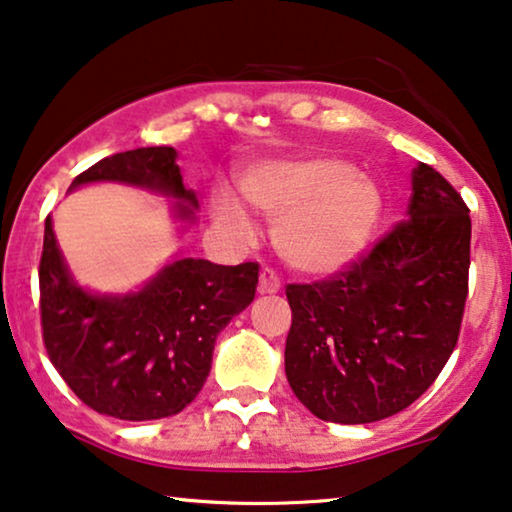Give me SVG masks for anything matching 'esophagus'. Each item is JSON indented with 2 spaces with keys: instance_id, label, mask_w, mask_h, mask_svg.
I'll return each instance as SVG.
<instances>
[{
  "instance_id": "esophagus-1",
  "label": "esophagus",
  "mask_w": 512,
  "mask_h": 512,
  "mask_svg": "<svg viewBox=\"0 0 512 512\" xmlns=\"http://www.w3.org/2000/svg\"><path fill=\"white\" fill-rule=\"evenodd\" d=\"M280 278H278V273L273 271V269H269V266H264L262 271H259V292L262 294H276V292H280Z\"/></svg>"
}]
</instances>
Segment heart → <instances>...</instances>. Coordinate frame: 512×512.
<instances>
[{
	"instance_id": "obj_1",
	"label": "heart",
	"mask_w": 512,
	"mask_h": 512,
	"mask_svg": "<svg viewBox=\"0 0 512 512\" xmlns=\"http://www.w3.org/2000/svg\"><path fill=\"white\" fill-rule=\"evenodd\" d=\"M246 201L276 220V246L294 269L334 273L364 253L383 215V194L369 176L336 157L271 162L241 183ZM213 220L236 241L253 220L232 192L211 201Z\"/></svg>"
}]
</instances>
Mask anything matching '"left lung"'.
Listing matches in <instances>:
<instances>
[{"mask_svg":"<svg viewBox=\"0 0 512 512\" xmlns=\"http://www.w3.org/2000/svg\"><path fill=\"white\" fill-rule=\"evenodd\" d=\"M469 266V206L420 162L406 220L327 280L285 287L297 399L338 424L385 420L420 399L457 345Z\"/></svg>","mask_w":512,"mask_h":512,"instance_id":"8db88e82","label":"left lung"}]
</instances>
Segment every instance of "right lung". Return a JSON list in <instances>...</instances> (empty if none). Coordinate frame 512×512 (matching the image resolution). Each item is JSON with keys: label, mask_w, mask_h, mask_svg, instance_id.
Wrapping results in <instances>:
<instances>
[{"label": "right lung", "mask_w": 512, "mask_h": 512, "mask_svg": "<svg viewBox=\"0 0 512 512\" xmlns=\"http://www.w3.org/2000/svg\"><path fill=\"white\" fill-rule=\"evenodd\" d=\"M97 181L183 199L176 201L181 220H192L197 208L169 146L104 157L71 190ZM257 278V262L222 266L185 257L125 297L85 292L64 264L48 215L39 262L43 345L71 392L97 413L129 422L176 415L204 387L215 338L255 299Z\"/></svg>", "instance_id": "obj_1"}]
</instances>
